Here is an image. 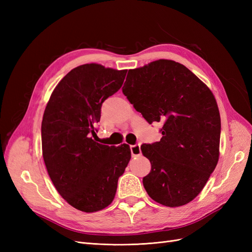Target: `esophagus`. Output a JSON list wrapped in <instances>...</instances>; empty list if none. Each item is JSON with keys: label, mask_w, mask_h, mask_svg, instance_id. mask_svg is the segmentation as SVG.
<instances>
[{"label": "esophagus", "mask_w": 252, "mask_h": 252, "mask_svg": "<svg viewBox=\"0 0 252 252\" xmlns=\"http://www.w3.org/2000/svg\"><path fill=\"white\" fill-rule=\"evenodd\" d=\"M130 151H131V156H132V157H138V156H140V155L142 154L140 144L131 145V146H130Z\"/></svg>", "instance_id": "1"}]
</instances>
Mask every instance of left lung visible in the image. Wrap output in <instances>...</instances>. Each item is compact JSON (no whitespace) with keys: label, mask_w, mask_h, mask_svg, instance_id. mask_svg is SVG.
Returning <instances> with one entry per match:
<instances>
[{"label":"left lung","mask_w":252,"mask_h":252,"mask_svg":"<svg viewBox=\"0 0 252 252\" xmlns=\"http://www.w3.org/2000/svg\"><path fill=\"white\" fill-rule=\"evenodd\" d=\"M122 90L149 124L163 123L159 142L141 146L151 163L143 178L148 195L168 207L191 202L219 161L220 118L213 94L171 60L130 69Z\"/></svg>","instance_id":"obj_1"}]
</instances>
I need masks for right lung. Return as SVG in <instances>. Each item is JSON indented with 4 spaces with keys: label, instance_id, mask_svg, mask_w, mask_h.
Here are the masks:
<instances>
[{
    "label": "right lung",
    "instance_id": "right-lung-1",
    "mask_svg": "<svg viewBox=\"0 0 252 252\" xmlns=\"http://www.w3.org/2000/svg\"><path fill=\"white\" fill-rule=\"evenodd\" d=\"M127 70L85 64L68 72L52 91L42 121V151L58 192L75 209L102 210L114 199L131 158L127 144L95 142L106 98L123 85Z\"/></svg>",
    "mask_w": 252,
    "mask_h": 252
}]
</instances>
